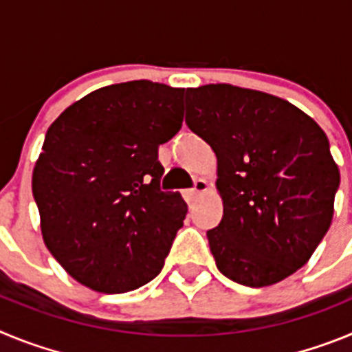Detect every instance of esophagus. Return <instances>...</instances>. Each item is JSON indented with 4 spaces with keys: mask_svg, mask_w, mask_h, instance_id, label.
I'll list each match as a JSON object with an SVG mask.
<instances>
[{
    "mask_svg": "<svg viewBox=\"0 0 352 352\" xmlns=\"http://www.w3.org/2000/svg\"><path fill=\"white\" fill-rule=\"evenodd\" d=\"M206 190H208V182L203 178H199V179H195L194 188H190V190H185L183 192V195H185L186 201H194L195 195L203 194V192H206Z\"/></svg>",
    "mask_w": 352,
    "mask_h": 352,
    "instance_id": "esophagus-1",
    "label": "esophagus"
}]
</instances>
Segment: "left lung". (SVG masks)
Listing matches in <instances>:
<instances>
[{
  "instance_id": "left-lung-1",
  "label": "left lung",
  "mask_w": 352,
  "mask_h": 352,
  "mask_svg": "<svg viewBox=\"0 0 352 352\" xmlns=\"http://www.w3.org/2000/svg\"><path fill=\"white\" fill-rule=\"evenodd\" d=\"M186 125L217 155L222 275L264 287L300 270L333 219L340 173L322 129L278 96L231 84L186 89Z\"/></svg>"
}]
</instances>
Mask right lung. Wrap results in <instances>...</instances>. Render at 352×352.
Masks as SVG:
<instances>
[{
	"mask_svg": "<svg viewBox=\"0 0 352 352\" xmlns=\"http://www.w3.org/2000/svg\"><path fill=\"white\" fill-rule=\"evenodd\" d=\"M183 95L151 80L105 86L45 133L33 169L43 241L93 291H133L164 268L188 210L160 190L158 146L182 129Z\"/></svg>",
	"mask_w": 352,
	"mask_h": 352,
	"instance_id": "obj_1",
	"label": "right lung"
}]
</instances>
